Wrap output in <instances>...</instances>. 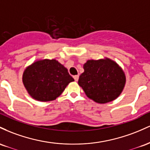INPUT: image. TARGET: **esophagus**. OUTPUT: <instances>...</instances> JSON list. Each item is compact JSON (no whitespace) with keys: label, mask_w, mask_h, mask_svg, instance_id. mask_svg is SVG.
<instances>
[{"label":"esophagus","mask_w":150,"mask_h":150,"mask_svg":"<svg viewBox=\"0 0 150 150\" xmlns=\"http://www.w3.org/2000/svg\"><path fill=\"white\" fill-rule=\"evenodd\" d=\"M79 75L74 76V80L76 81H77L79 80Z\"/></svg>","instance_id":"obj_1"}]
</instances>
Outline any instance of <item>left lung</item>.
Here are the masks:
<instances>
[{
  "label": "left lung",
  "mask_w": 150,
  "mask_h": 150,
  "mask_svg": "<svg viewBox=\"0 0 150 150\" xmlns=\"http://www.w3.org/2000/svg\"><path fill=\"white\" fill-rule=\"evenodd\" d=\"M83 69L78 83L89 98L98 103H106L122 93L126 78L116 62L108 58L88 60Z\"/></svg>",
  "instance_id": "obj_1"
}]
</instances>
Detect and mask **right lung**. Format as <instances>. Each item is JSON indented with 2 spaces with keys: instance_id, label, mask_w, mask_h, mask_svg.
<instances>
[{
  "instance_id": "obj_1",
  "label": "right lung",
  "mask_w": 150,
  "mask_h": 150,
  "mask_svg": "<svg viewBox=\"0 0 150 150\" xmlns=\"http://www.w3.org/2000/svg\"><path fill=\"white\" fill-rule=\"evenodd\" d=\"M74 81L67 69L55 59L38 60L27 67L23 75L30 96L42 102L55 100Z\"/></svg>"
}]
</instances>
